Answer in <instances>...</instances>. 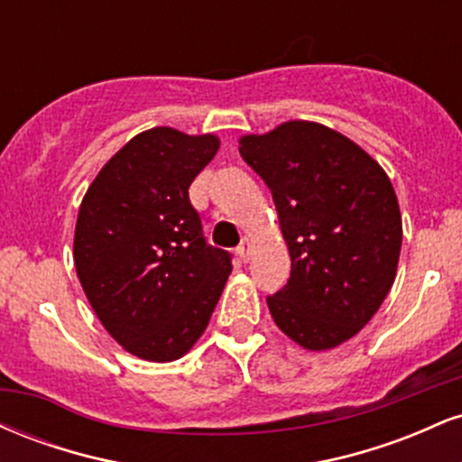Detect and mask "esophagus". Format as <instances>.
<instances>
[{
	"mask_svg": "<svg viewBox=\"0 0 462 462\" xmlns=\"http://www.w3.org/2000/svg\"><path fill=\"white\" fill-rule=\"evenodd\" d=\"M249 254H252V243H249V238L245 236V238H243V241H241V245L236 247V256L241 258L243 263H247V261H249Z\"/></svg>",
	"mask_w": 462,
	"mask_h": 462,
	"instance_id": "esophagus-1",
	"label": "esophagus"
}]
</instances>
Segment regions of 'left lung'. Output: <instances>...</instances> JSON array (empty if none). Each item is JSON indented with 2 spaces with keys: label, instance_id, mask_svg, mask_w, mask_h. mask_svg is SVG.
<instances>
[{
  "label": "left lung",
  "instance_id": "1",
  "mask_svg": "<svg viewBox=\"0 0 462 462\" xmlns=\"http://www.w3.org/2000/svg\"><path fill=\"white\" fill-rule=\"evenodd\" d=\"M243 161L272 189L291 278L267 295L275 326L306 349H330L369 323L391 291L402 217L384 169L347 136L289 121L241 139Z\"/></svg>",
  "mask_w": 462,
  "mask_h": 462
}]
</instances>
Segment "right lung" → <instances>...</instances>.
<instances>
[{"label": "right lung", "mask_w": 462, "mask_h": 462, "mask_svg": "<svg viewBox=\"0 0 462 462\" xmlns=\"http://www.w3.org/2000/svg\"><path fill=\"white\" fill-rule=\"evenodd\" d=\"M219 139L153 128L104 164L78 213L73 261L95 315L134 356L169 363L208 326L232 256L189 199Z\"/></svg>", "instance_id": "add662e5"}]
</instances>
